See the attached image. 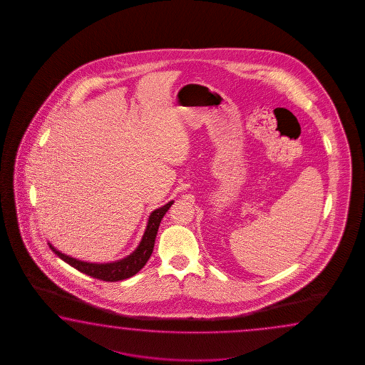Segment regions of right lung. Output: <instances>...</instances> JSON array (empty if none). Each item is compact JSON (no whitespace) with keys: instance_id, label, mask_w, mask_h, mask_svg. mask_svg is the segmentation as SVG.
<instances>
[{"instance_id":"1","label":"right lung","mask_w":365,"mask_h":365,"mask_svg":"<svg viewBox=\"0 0 365 365\" xmlns=\"http://www.w3.org/2000/svg\"><path fill=\"white\" fill-rule=\"evenodd\" d=\"M173 202L175 201L165 203L164 206L154 210L150 214L148 225H146V230H145V233L142 236L140 245L129 256L113 261V262H107V264L86 262V261H81L77 258L63 255L60 250H57L51 242H48V245H49V248L52 249V252L55 255L61 258L62 261H65L71 267L77 269L78 272H83L86 275H90L93 278H96V279L106 280V282L128 279V278H130V277L140 272V269L148 262V258L154 250V244H155L156 233L159 230V225H160L162 219L165 215V212L173 205Z\"/></svg>"}]
</instances>
